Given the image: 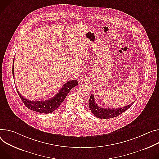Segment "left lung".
Here are the masks:
<instances>
[{
  "instance_id": "left-lung-1",
  "label": "left lung",
  "mask_w": 159,
  "mask_h": 159,
  "mask_svg": "<svg viewBox=\"0 0 159 159\" xmlns=\"http://www.w3.org/2000/svg\"><path fill=\"white\" fill-rule=\"evenodd\" d=\"M133 103L134 102L127 106L119 108H115V109L103 108L99 107L96 104V103L95 102L94 95L91 94L90 99L89 101V107L95 117L102 119H111V118L119 116V115H120V114H122V113H124L127 109H129L130 107H131Z\"/></svg>"
}]
</instances>
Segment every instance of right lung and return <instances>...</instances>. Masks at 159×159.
<instances>
[{
  "label": "right lung",
  "instance_id": "1",
  "mask_svg": "<svg viewBox=\"0 0 159 159\" xmlns=\"http://www.w3.org/2000/svg\"><path fill=\"white\" fill-rule=\"evenodd\" d=\"M13 60H14V58ZM12 75L13 77H14V61L12 63ZM77 85H78V82L75 80L68 81L63 85L60 91L52 98L44 101H37V102L23 98L19 93L17 88L16 90L22 102L28 109L39 113H51L61 105L70 90Z\"/></svg>",
  "mask_w": 159,
  "mask_h": 159
}]
</instances>
